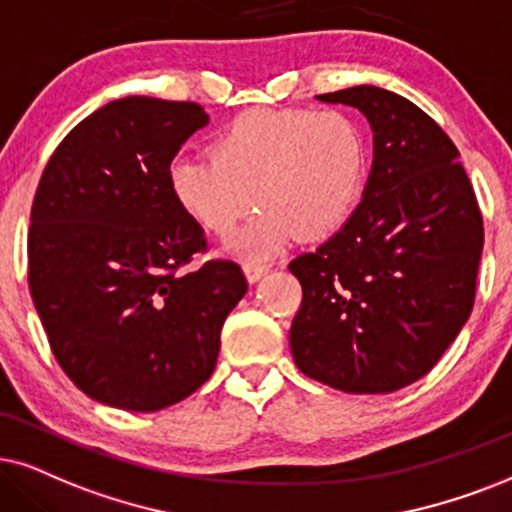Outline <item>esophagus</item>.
Listing matches in <instances>:
<instances>
[{
  "instance_id": "1",
  "label": "esophagus",
  "mask_w": 512,
  "mask_h": 512,
  "mask_svg": "<svg viewBox=\"0 0 512 512\" xmlns=\"http://www.w3.org/2000/svg\"><path fill=\"white\" fill-rule=\"evenodd\" d=\"M243 271H245V276H248V281L255 283V281H260L264 274H267L269 267H267V264H260V262H245Z\"/></svg>"
}]
</instances>
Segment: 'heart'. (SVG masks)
I'll list each match as a JSON object with an SVG mask.
<instances>
[{"label":"heart","mask_w":512,"mask_h":512,"mask_svg":"<svg viewBox=\"0 0 512 512\" xmlns=\"http://www.w3.org/2000/svg\"><path fill=\"white\" fill-rule=\"evenodd\" d=\"M368 177V137L340 108H257L217 134L212 155H177L170 191L193 222L229 238L260 205L236 248L269 257L295 236L335 234L357 208Z\"/></svg>","instance_id":"heart-1"}]
</instances>
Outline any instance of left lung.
Listing matches in <instances>:
<instances>
[{
    "instance_id": "8db88e82",
    "label": "left lung",
    "mask_w": 512,
    "mask_h": 512,
    "mask_svg": "<svg viewBox=\"0 0 512 512\" xmlns=\"http://www.w3.org/2000/svg\"><path fill=\"white\" fill-rule=\"evenodd\" d=\"M316 99L366 115L373 167L338 234L288 264L302 286L290 352L323 385L387 394L430 373L468 321L482 212L454 141L416 103L371 84Z\"/></svg>"
}]
</instances>
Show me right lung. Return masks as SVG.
Here are the masks:
<instances>
[{"label":"right lung","mask_w":512,"mask_h":512,"mask_svg":"<svg viewBox=\"0 0 512 512\" xmlns=\"http://www.w3.org/2000/svg\"><path fill=\"white\" fill-rule=\"evenodd\" d=\"M208 113L125 96L70 129L30 212L28 283L51 352L80 390L125 411H160L215 371L224 319L248 290L210 260L167 170Z\"/></svg>","instance_id":"add662e5"}]
</instances>
